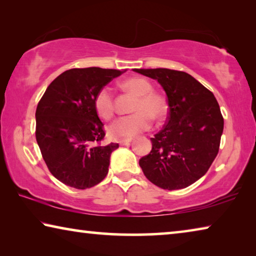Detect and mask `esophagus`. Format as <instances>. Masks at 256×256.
I'll return each mask as SVG.
<instances>
[{
    "label": "esophagus",
    "mask_w": 256,
    "mask_h": 256,
    "mask_svg": "<svg viewBox=\"0 0 256 256\" xmlns=\"http://www.w3.org/2000/svg\"><path fill=\"white\" fill-rule=\"evenodd\" d=\"M131 140H132V138H120V140L118 141V144L120 146H128V144H130Z\"/></svg>",
    "instance_id": "obj_1"
}]
</instances>
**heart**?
<instances>
[{
	"label": "heart",
	"mask_w": 256,
	"mask_h": 256,
	"mask_svg": "<svg viewBox=\"0 0 256 256\" xmlns=\"http://www.w3.org/2000/svg\"><path fill=\"white\" fill-rule=\"evenodd\" d=\"M123 89L136 96L131 115L122 116L110 125L112 138H128L149 130L154 120L162 118L167 112V102L162 94L154 92L152 84L144 78H131L122 84ZM94 105L99 118L110 120L115 114L114 98L108 88H102L96 94Z\"/></svg>",
	"instance_id": "obj_1"
}]
</instances>
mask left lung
<instances>
[{
    "label": "left lung",
    "instance_id": "1",
    "mask_svg": "<svg viewBox=\"0 0 256 256\" xmlns=\"http://www.w3.org/2000/svg\"><path fill=\"white\" fill-rule=\"evenodd\" d=\"M157 80L167 94L168 118L151 138L152 149L138 160L151 183L185 188L206 174L216 157L224 131L219 104L192 76L170 68H134Z\"/></svg>",
    "mask_w": 256,
    "mask_h": 256
}]
</instances>
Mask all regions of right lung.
<instances>
[{"label":"right lung","mask_w":256,"mask_h":256,"mask_svg":"<svg viewBox=\"0 0 256 256\" xmlns=\"http://www.w3.org/2000/svg\"><path fill=\"white\" fill-rule=\"evenodd\" d=\"M120 70L71 68L47 86L36 110V140L55 178L86 190L105 178L118 144H102L104 124L94 110L96 94Z\"/></svg>","instance_id":"1"}]
</instances>
